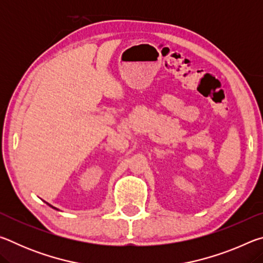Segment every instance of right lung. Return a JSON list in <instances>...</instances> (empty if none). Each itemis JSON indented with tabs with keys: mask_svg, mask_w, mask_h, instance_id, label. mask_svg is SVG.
Masks as SVG:
<instances>
[{
	"mask_svg": "<svg viewBox=\"0 0 263 263\" xmlns=\"http://www.w3.org/2000/svg\"><path fill=\"white\" fill-rule=\"evenodd\" d=\"M46 204H48V203H46ZM48 205H50V206H51V208H53V209H55V210H58V209H57V208H54V206H52V205H51V204H48Z\"/></svg>",
	"mask_w": 263,
	"mask_h": 263,
	"instance_id": "obj_1",
	"label": "right lung"
}]
</instances>
